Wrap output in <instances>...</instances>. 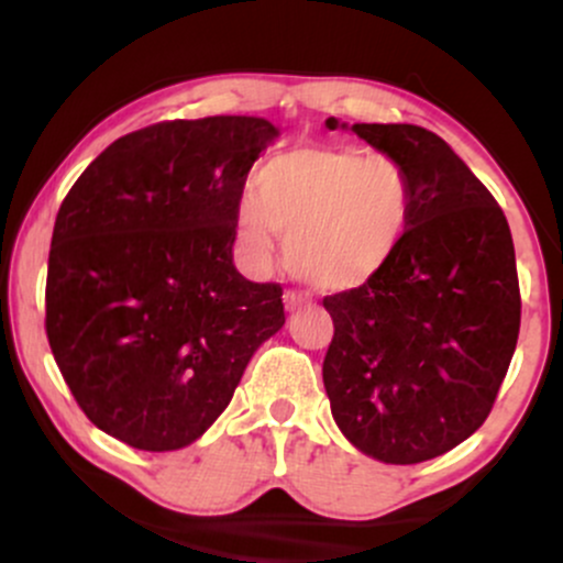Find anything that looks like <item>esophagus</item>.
Wrapping results in <instances>:
<instances>
[{"label": "esophagus", "mask_w": 563, "mask_h": 563, "mask_svg": "<svg viewBox=\"0 0 563 563\" xmlns=\"http://www.w3.org/2000/svg\"><path fill=\"white\" fill-rule=\"evenodd\" d=\"M283 301H286V309H296L301 307V303H307V296L299 294V290H286V294H283Z\"/></svg>", "instance_id": "34e87169"}]
</instances>
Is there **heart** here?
Returning <instances> with one entry per match:
<instances>
[{"instance_id":"obj_1","label":"heart","mask_w":563,"mask_h":563,"mask_svg":"<svg viewBox=\"0 0 563 563\" xmlns=\"http://www.w3.org/2000/svg\"><path fill=\"white\" fill-rule=\"evenodd\" d=\"M410 211L412 183L397 158L294 145L256 172L254 196L238 203V232L260 260L283 232L296 275L322 290H349L386 267Z\"/></svg>"}]
</instances>
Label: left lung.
<instances>
[{
    "mask_svg": "<svg viewBox=\"0 0 563 563\" xmlns=\"http://www.w3.org/2000/svg\"><path fill=\"white\" fill-rule=\"evenodd\" d=\"M352 132L405 166L412 211L376 277L322 299L333 318L322 384L354 448L410 466L457 448L493 410L521 322L514 238L493 192L434 132Z\"/></svg>",
    "mask_w": 563,
    "mask_h": 563,
    "instance_id": "8db88e82",
    "label": "left lung"
}]
</instances>
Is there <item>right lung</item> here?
I'll return each mask as SVG.
<instances>
[{"label": "right lung", "mask_w": 563, "mask_h": 563, "mask_svg": "<svg viewBox=\"0 0 563 563\" xmlns=\"http://www.w3.org/2000/svg\"><path fill=\"white\" fill-rule=\"evenodd\" d=\"M267 119L161 121L108 145L57 211L49 349L84 416L129 448L179 450L230 405L286 322L283 288L232 264Z\"/></svg>", "instance_id": "obj_1"}]
</instances>
